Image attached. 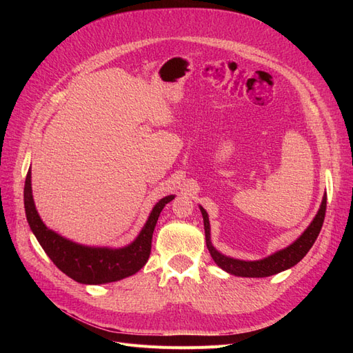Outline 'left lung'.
Wrapping results in <instances>:
<instances>
[{"mask_svg":"<svg viewBox=\"0 0 353 353\" xmlns=\"http://www.w3.org/2000/svg\"><path fill=\"white\" fill-rule=\"evenodd\" d=\"M325 208H327V194H324L318 213L315 215L314 221L309 223V227L303 231L302 236L290 245H287L285 249L275 252L270 254L268 258H263L261 261H240V259H234V258H230V256L219 253L215 248H213V244L210 241V223H209L208 212L201 206H200V212L203 215V222H205L206 245L212 259L215 261V263L219 266V268L227 271L231 275L249 276V279H262V276H270L292 268V266H294L297 262H301L305 258L309 249L314 245L319 231L323 228V222L325 218Z\"/></svg>","mask_w":353,"mask_h":353,"instance_id":"8db88e82","label":"left lung"}]
</instances>
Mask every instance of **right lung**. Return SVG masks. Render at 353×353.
<instances>
[{
    "label": "right lung",
    "instance_id": "1",
    "mask_svg": "<svg viewBox=\"0 0 353 353\" xmlns=\"http://www.w3.org/2000/svg\"><path fill=\"white\" fill-rule=\"evenodd\" d=\"M30 169L25 181V210L26 219L32 232L35 234L41 248L54 262L57 268L65 272L72 280L81 284H105L119 281L126 276L134 275L147 263L152 250L153 231L159 215L165 205L172 201L175 196H166L160 199L148 216L138 237L121 249L109 248H90L73 243L60 234L47 228V225L38 215V210L32 196Z\"/></svg>",
    "mask_w": 353,
    "mask_h": 353
}]
</instances>
